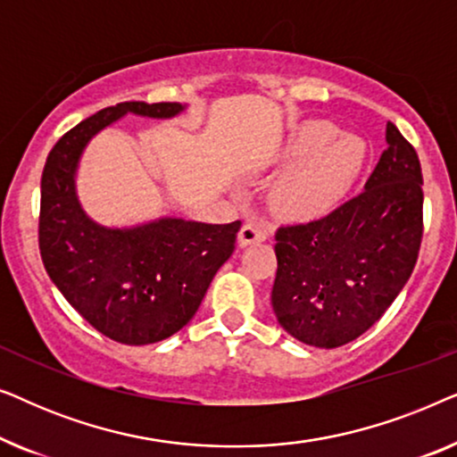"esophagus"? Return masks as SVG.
Wrapping results in <instances>:
<instances>
[{
    "instance_id": "34e87169",
    "label": "esophagus",
    "mask_w": 457,
    "mask_h": 457,
    "mask_svg": "<svg viewBox=\"0 0 457 457\" xmlns=\"http://www.w3.org/2000/svg\"><path fill=\"white\" fill-rule=\"evenodd\" d=\"M266 228L262 227L258 222H245L239 230V245L241 247H247V245H253V243H262L266 241Z\"/></svg>"
}]
</instances>
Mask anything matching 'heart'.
Segmentation results:
<instances>
[{"label": "heart", "mask_w": 457, "mask_h": 457, "mask_svg": "<svg viewBox=\"0 0 457 457\" xmlns=\"http://www.w3.org/2000/svg\"><path fill=\"white\" fill-rule=\"evenodd\" d=\"M364 141L337 135L324 120H308L289 137L278 162L289 166L272 187V208L285 220H316L333 212L360 177Z\"/></svg>", "instance_id": "heart-1"}]
</instances>
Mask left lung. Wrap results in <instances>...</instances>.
<instances>
[{
    "instance_id": "left-lung-1",
    "label": "left lung",
    "mask_w": 457,
    "mask_h": 457,
    "mask_svg": "<svg viewBox=\"0 0 457 457\" xmlns=\"http://www.w3.org/2000/svg\"><path fill=\"white\" fill-rule=\"evenodd\" d=\"M422 202L416 149L386 122V149L360 195L320 220L277 230L270 299L280 327L322 349L366 333L414 270Z\"/></svg>"
}]
</instances>
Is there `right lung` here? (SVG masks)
<instances>
[{
    "instance_id": "add662e5",
    "label": "right lung",
    "mask_w": 457,
    "mask_h": 457,
    "mask_svg": "<svg viewBox=\"0 0 457 457\" xmlns=\"http://www.w3.org/2000/svg\"><path fill=\"white\" fill-rule=\"evenodd\" d=\"M183 104L124 102L79 122L55 143L41 177L39 249L66 302L99 333L149 345L195 316L208 287L235 252L241 222L158 218L130 228L104 227L77 197V168L93 137L127 114L172 118Z\"/></svg>"
}]
</instances>
